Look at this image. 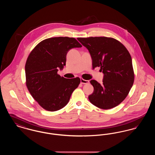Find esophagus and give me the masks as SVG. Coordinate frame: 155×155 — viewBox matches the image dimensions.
<instances>
[{
    "label": "esophagus",
    "mask_w": 155,
    "mask_h": 155,
    "mask_svg": "<svg viewBox=\"0 0 155 155\" xmlns=\"http://www.w3.org/2000/svg\"><path fill=\"white\" fill-rule=\"evenodd\" d=\"M89 81L88 80H84V79L81 78V84H89Z\"/></svg>",
    "instance_id": "esophagus-1"
}]
</instances>
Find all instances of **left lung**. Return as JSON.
Returning <instances> with one entry per match:
<instances>
[{
    "instance_id": "8db88e82",
    "label": "left lung",
    "mask_w": 155,
    "mask_h": 155,
    "mask_svg": "<svg viewBox=\"0 0 155 155\" xmlns=\"http://www.w3.org/2000/svg\"><path fill=\"white\" fill-rule=\"evenodd\" d=\"M86 47L92 60V67H101L103 83L92 80L94 92L88 96L91 103L102 109L118 106L128 95L134 81L132 59L125 46L108 37L78 38Z\"/></svg>"
}]
</instances>
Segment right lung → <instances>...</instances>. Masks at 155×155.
I'll return each mask as SVG.
<instances>
[{"mask_svg":"<svg viewBox=\"0 0 155 155\" xmlns=\"http://www.w3.org/2000/svg\"><path fill=\"white\" fill-rule=\"evenodd\" d=\"M74 38L54 37L39 42L30 53L25 66L26 85L31 95L45 110H59L68 102L80 78H65L58 74L66 66L67 53L81 48Z\"/></svg>","mask_w":155,"mask_h":155,"instance_id":"obj_1","label":"right lung"}]
</instances>
